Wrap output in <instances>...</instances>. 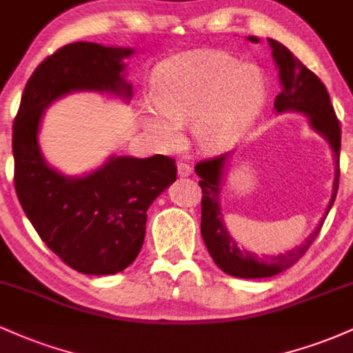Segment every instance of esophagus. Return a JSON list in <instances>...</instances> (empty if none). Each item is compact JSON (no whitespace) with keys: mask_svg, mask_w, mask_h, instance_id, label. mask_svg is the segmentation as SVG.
I'll return each instance as SVG.
<instances>
[{"mask_svg":"<svg viewBox=\"0 0 353 353\" xmlns=\"http://www.w3.org/2000/svg\"><path fill=\"white\" fill-rule=\"evenodd\" d=\"M190 172H192V168H190L188 163L177 164V174H179L181 177H188V176H190Z\"/></svg>","mask_w":353,"mask_h":353,"instance_id":"esophagus-1","label":"esophagus"}]
</instances>
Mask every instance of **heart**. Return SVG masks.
<instances>
[{
  "label": "heart",
  "instance_id": "obj_1",
  "mask_svg": "<svg viewBox=\"0 0 353 353\" xmlns=\"http://www.w3.org/2000/svg\"><path fill=\"white\" fill-rule=\"evenodd\" d=\"M157 109L145 125L163 143L179 139V124L192 121V136L205 152L225 151L244 136L264 101L257 68L221 51H201L168 63L156 79Z\"/></svg>",
  "mask_w": 353,
  "mask_h": 353
}]
</instances>
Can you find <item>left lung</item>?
<instances>
[{
  "label": "left lung",
  "instance_id": "8db88e82",
  "mask_svg": "<svg viewBox=\"0 0 353 353\" xmlns=\"http://www.w3.org/2000/svg\"><path fill=\"white\" fill-rule=\"evenodd\" d=\"M249 39L252 43H257V38H252V36H249ZM269 44L272 48V56L275 63H277L279 76H281V83L283 86L281 94H277V98H275V111L303 112V114L309 116L312 128L329 141L335 156L334 194H332L325 216L303 244L289 250V252L277 255V257H257L252 252H244V250L239 249L234 239H230L228 230H225L224 222H222L221 205H219V185H221L222 169H224L229 154H222V156L210 157V159L197 163L194 169H196L197 176L201 177L202 239H204L205 247H208L210 257L214 259L217 267H221L225 274L241 279L272 277V275L281 274L283 270L290 269L294 264H297L299 259H302V255L309 250V247L317 239L323 221H325L327 214H329L335 202L340 179V141H342V131H340V123L337 116H335L327 88L283 44L275 41V39H269Z\"/></svg>",
  "mask_w": 353,
  "mask_h": 353
}]
</instances>
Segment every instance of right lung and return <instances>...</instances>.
<instances>
[{
	"label": "right lung",
	"mask_w": 353,
	"mask_h": 353,
	"mask_svg": "<svg viewBox=\"0 0 353 353\" xmlns=\"http://www.w3.org/2000/svg\"><path fill=\"white\" fill-rule=\"evenodd\" d=\"M132 50L98 43L59 48L28 79L13 124L14 189L43 242L71 269L121 272L141 252L148 209L176 181L172 157H111L86 177H66L44 163L38 145L43 111L71 91H109L131 98L123 59Z\"/></svg>",
	"instance_id": "right-lung-1"
}]
</instances>
